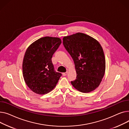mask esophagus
Listing matches in <instances>:
<instances>
[{"label": "esophagus", "instance_id": "esophagus-1", "mask_svg": "<svg viewBox=\"0 0 129 129\" xmlns=\"http://www.w3.org/2000/svg\"><path fill=\"white\" fill-rule=\"evenodd\" d=\"M67 74H68V72H66L65 73H63L62 75H63V76H66V75H67Z\"/></svg>", "mask_w": 129, "mask_h": 129}]
</instances>
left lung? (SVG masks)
Segmentation results:
<instances>
[{
    "instance_id": "obj_1",
    "label": "left lung",
    "mask_w": 129,
    "mask_h": 129,
    "mask_svg": "<svg viewBox=\"0 0 129 129\" xmlns=\"http://www.w3.org/2000/svg\"><path fill=\"white\" fill-rule=\"evenodd\" d=\"M62 40L73 60L77 75L71 84L82 93L93 91L99 86L105 72V57L101 44L82 33L64 36Z\"/></svg>"
}]
</instances>
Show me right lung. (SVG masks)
<instances>
[{"instance_id":"add662e5","label":"right lung","mask_w":129,"mask_h":129,"mask_svg":"<svg viewBox=\"0 0 129 129\" xmlns=\"http://www.w3.org/2000/svg\"><path fill=\"white\" fill-rule=\"evenodd\" d=\"M61 43L59 37L46 36L27 48L22 63L23 76L34 93L46 94L56 86L61 74L54 71L51 58Z\"/></svg>"}]
</instances>
